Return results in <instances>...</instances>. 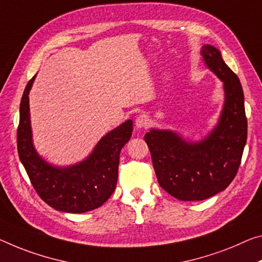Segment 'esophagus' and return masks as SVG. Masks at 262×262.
Wrapping results in <instances>:
<instances>
[{
  "label": "esophagus",
  "instance_id": "1",
  "mask_svg": "<svg viewBox=\"0 0 262 262\" xmlns=\"http://www.w3.org/2000/svg\"><path fill=\"white\" fill-rule=\"evenodd\" d=\"M149 123H150V120H149V116L146 114H141L135 119V126L136 128H140V129L141 128L148 127Z\"/></svg>",
  "mask_w": 262,
  "mask_h": 262
}]
</instances>
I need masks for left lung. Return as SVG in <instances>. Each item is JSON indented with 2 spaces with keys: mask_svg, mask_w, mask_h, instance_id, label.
Returning <instances> with one entry per match:
<instances>
[{
  "mask_svg": "<svg viewBox=\"0 0 262 262\" xmlns=\"http://www.w3.org/2000/svg\"><path fill=\"white\" fill-rule=\"evenodd\" d=\"M201 55L207 69L223 81L225 100L215 127L201 141H186L170 129L144 135L159 184L180 201H203L225 190L238 172L247 140L243 87L223 60L205 44Z\"/></svg>",
  "mask_w": 262,
  "mask_h": 262,
  "instance_id": "1",
  "label": "left lung"
}]
</instances>
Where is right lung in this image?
Listing matches in <instances>:
<instances>
[{"label":"right lung","instance_id":"right-lung-1","mask_svg":"<svg viewBox=\"0 0 262 262\" xmlns=\"http://www.w3.org/2000/svg\"><path fill=\"white\" fill-rule=\"evenodd\" d=\"M35 74L24 90L19 105L17 150L19 160L38 196L55 210L82 213L101 206L114 192L120 151L129 141L133 121L127 120L103 135L85 160L69 167L48 163L35 149L29 93Z\"/></svg>","mask_w":262,"mask_h":262}]
</instances>
